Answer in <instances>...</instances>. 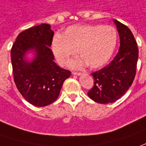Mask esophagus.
I'll use <instances>...</instances> for the list:
<instances>
[{
    "label": "esophagus",
    "mask_w": 146,
    "mask_h": 146,
    "mask_svg": "<svg viewBox=\"0 0 146 146\" xmlns=\"http://www.w3.org/2000/svg\"><path fill=\"white\" fill-rule=\"evenodd\" d=\"M73 75H76V76H81V73H78V72H73Z\"/></svg>",
    "instance_id": "34e87169"
}]
</instances>
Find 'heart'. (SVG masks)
Listing matches in <instances>:
<instances>
[{"label": "heart", "instance_id": "obj_1", "mask_svg": "<svg viewBox=\"0 0 146 146\" xmlns=\"http://www.w3.org/2000/svg\"><path fill=\"white\" fill-rule=\"evenodd\" d=\"M117 41V34L112 26L74 25L67 28L63 35L56 34L53 36L52 50L60 65H65L77 50L81 58L71 60V68L80 69L87 64L91 69H98L110 60Z\"/></svg>", "mask_w": 146, "mask_h": 146}]
</instances>
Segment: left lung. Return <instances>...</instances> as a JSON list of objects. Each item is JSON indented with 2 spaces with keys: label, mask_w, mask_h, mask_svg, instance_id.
Returning <instances> with one entry per match:
<instances>
[{
  "label": "left lung",
  "mask_w": 146,
  "mask_h": 146,
  "mask_svg": "<svg viewBox=\"0 0 146 146\" xmlns=\"http://www.w3.org/2000/svg\"><path fill=\"white\" fill-rule=\"evenodd\" d=\"M120 36L118 53L109 65L92 73L94 86L88 96L100 104L113 103L131 86L136 75L138 48L130 29L113 20Z\"/></svg>",
  "instance_id": "left-lung-1"
}]
</instances>
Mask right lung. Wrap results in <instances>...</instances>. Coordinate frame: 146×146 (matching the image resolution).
I'll use <instances>...</instances> for the list:
<instances>
[{
    "mask_svg": "<svg viewBox=\"0 0 146 146\" xmlns=\"http://www.w3.org/2000/svg\"><path fill=\"white\" fill-rule=\"evenodd\" d=\"M54 33L48 24H41L21 32L11 49V61L16 86L23 98L37 107L56 101L64 81L71 72L53 61L50 46ZM33 52L34 58L27 59Z\"/></svg>",
    "mask_w": 146,
    "mask_h": 146,
    "instance_id": "1",
    "label": "right lung"
}]
</instances>
